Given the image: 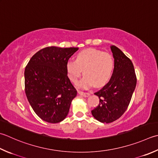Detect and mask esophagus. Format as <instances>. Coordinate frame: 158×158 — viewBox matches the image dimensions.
Returning <instances> with one entry per match:
<instances>
[{
	"mask_svg": "<svg viewBox=\"0 0 158 158\" xmlns=\"http://www.w3.org/2000/svg\"><path fill=\"white\" fill-rule=\"evenodd\" d=\"M78 94L81 96H83V97H89V94H90L89 92H82V91H79V90L78 91Z\"/></svg>",
	"mask_w": 158,
	"mask_h": 158,
	"instance_id": "obj_1",
	"label": "esophagus"
}]
</instances>
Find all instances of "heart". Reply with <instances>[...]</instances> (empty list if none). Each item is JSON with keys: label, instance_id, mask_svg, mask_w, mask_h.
Wrapping results in <instances>:
<instances>
[{"label": "heart", "instance_id": "heart-1", "mask_svg": "<svg viewBox=\"0 0 158 158\" xmlns=\"http://www.w3.org/2000/svg\"><path fill=\"white\" fill-rule=\"evenodd\" d=\"M69 79L75 83L82 74L84 75L79 85L87 88L94 85L102 87L110 81L114 69V60L109 52L88 48L77 55L75 61L69 60L66 66Z\"/></svg>", "mask_w": 158, "mask_h": 158}]
</instances>
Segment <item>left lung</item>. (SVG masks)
Masks as SVG:
<instances>
[{
  "label": "left lung",
  "mask_w": 158,
  "mask_h": 158,
  "mask_svg": "<svg viewBox=\"0 0 158 158\" xmlns=\"http://www.w3.org/2000/svg\"><path fill=\"white\" fill-rule=\"evenodd\" d=\"M114 58V69L110 80L95 92L99 103L92 110L94 118L110 123L118 119L130 103L137 79L132 61L116 46H110Z\"/></svg>",
  "instance_id": "left-lung-1"
}]
</instances>
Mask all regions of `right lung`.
Returning a JSON list of instances; mask_svg holds the SVG:
<instances>
[{
	"label": "right lung",
	"instance_id": "1",
	"mask_svg": "<svg viewBox=\"0 0 158 158\" xmlns=\"http://www.w3.org/2000/svg\"><path fill=\"white\" fill-rule=\"evenodd\" d=\"M78 49L48 46L37 52L27 65L24 89L27 99L35 113L46 122L62 121L77 96L66 66Z\"/></svg>",
	"mask_w": 158,
	"mask_h": 158
}]
</instances>
